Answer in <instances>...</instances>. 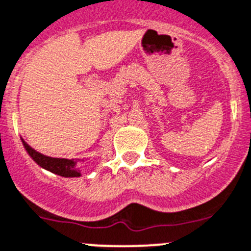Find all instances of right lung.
Returning <instances> with one entry per match:
<instances>
[{"instance_id": "add662e5", "label": "right lung", "mask_w": 251, "mask_h": 251, "mask_svg": "<svg viewBox=\"0 0 251 251\" xmlns=\"http://www.w3.org/2000/svg\"><path fill=\"white\" fill-rule=\"evenodd\" d=\"M22 142H23L24 148L28 152V154L33 158L34 162L38 165H40L41 168H44V169L64 177L81 176V170H78V168L76 167L77 160L66 159V158L48 157V155H44L41 153L36 152L35 150H33L23 138H22Z\"/></svg>"}]
</instances>
